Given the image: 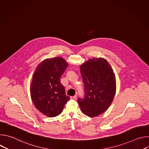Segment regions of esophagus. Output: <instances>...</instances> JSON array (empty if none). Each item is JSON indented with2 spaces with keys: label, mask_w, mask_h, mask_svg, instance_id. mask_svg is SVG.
<instances>
[{
  "label": "esophagus",
  "mask_w": 149,
  "mask_h": 149,
  "mask_svg": "<svg viewBox=\"0 0 149 149\" xmlns=\"http://www.w3.org/2000/svg\"><path fill=\"white\" fill-rule=\"evenodd\" d=\"M77 98V96L76 95H74V96H72V97H71V100H75Z\"/></svg>",
  "instance_id": "esophagus-1"
}]
</instances>
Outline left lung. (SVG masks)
<instances>
[{"mask_svg":"<svg viewBox=\"0 0 149 149\" xmlns=\"http://www.w3.org/2000/svg\"><path fill=\"white\" fill-rule=\"evenodd\" d=\"M85 96L78 98L81 111L94 117L107 110L116 91V77L111 65L102 58L90 59L80 66Z\"/></svg>","mask_w":149,"mask_h":149,"instance_id":"1","label":"left lung"}]
</instances>
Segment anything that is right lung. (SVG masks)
Returning <instances> with one entry per match:
<instances>
[{"instance_id": "right-lung-1", "label": "right lung", "mask_w": 149, "mask_h": 149, "mask_svg": "<svg viewBox=\"0 0 149 149\" xmlns=\"http://www.w3.org/2000/svg\"><path fill=\"white\" fill-rule=\"evenodd\" d=\"M68 66L62 57L46 59L33 74L30 90L32 100L36 108L47 117L59 115L70 99L60 80Z\"/></svg>"}]
</instances>
